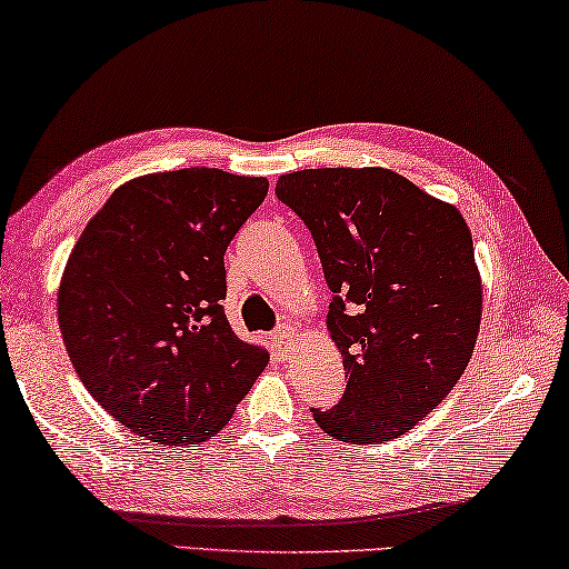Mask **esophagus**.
I'll list each match as a JSON object with an SVG mask.
<instances>
[{
	"label": "esophagus",
	"instance_id": "obj_1",
	"mask_svg": "<svg viewBox=\"0 0 569 569\" xmlns=\"http://www.w3.org/2000/svg\"><path fill=\"white\" fill-rule=\"evenodd\" d=\"M295 342V330L287 328V325H279V328L272 332V348L277 350V356H287L292 350Z\"/></svg>",
	"mask_w": 569,
	"mask_h": 569
}]
</instances>
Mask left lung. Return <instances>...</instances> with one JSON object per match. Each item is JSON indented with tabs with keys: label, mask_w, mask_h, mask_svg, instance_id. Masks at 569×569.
<instances>
[{
	"label": "left lung",
	"mask_w": 569,
	"mask_h": 569,
	"mask_svg": "<svg viewBox=\"0 0 569 569\" xmlns=\"http://www.w3.org/2000/svg\"><path fill=\"white\" fill-rule=\"evenodd\" d=\"M274 193L318 247L346 366L340 403L312 418L350 443L403 436L449 396L477 342L481 279L467 221L386 169H305L279 176Z\"/></svg>",
	"instance_id": "left-lung-1"
}]
</instances>
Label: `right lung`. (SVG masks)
I'll use <instances>...</instances> for the list:
<instances>
[{
    "label": "right lung",
    "mask_w": 569,
    "mask_h": 569,
    "mask_svg": "<svg viewBox=\"0 0 569 569\" xmlns=\"http://www.w3.org/2000/svg\"><path fill=\"white\" fill-rule=\"evenodd\" d=\"M267 189L203 166L141 176L72 249L58 295L64 348L90 396L148 441H207L267 366L221 305L223 251Z\"/></svg>",
    "instance_id": "add662e5"
}]
</instances>
